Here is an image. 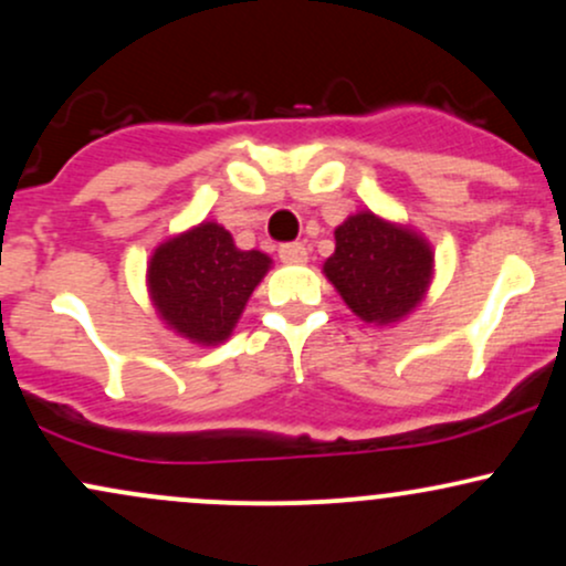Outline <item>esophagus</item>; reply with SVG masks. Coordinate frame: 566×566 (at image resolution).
<instances>
[{
    "label": "esophagus",
    "mask_w": 566,
    "mask_h": 566,
    "mask_svg": "<svg viewBox=\"0 0 566 566\" xmlns=\"http://www.w3.org/2000/svg\"><path fill=\"white\" fill-rule=\"evenodd\" d=\"M279 258H282L284 263H305L308 261V247L301 242H287L279 247Z\"/></svg>",
    "instance_id": "34e87169"
}]
</instances>
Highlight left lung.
I'll return each mask as SVG.
<instances>
[{"mask_svg":"<svg viewBox=\"0 0 566 566\" xmlns=\"http://www.w3.org/2000/svg\"><path fill=\"white\" fill-rule=\"evenodd\" d=\"M433 274V252L412 229L388 223L369 210L335 229V252L324 276L359 319L391 324L423 301Z\"/></svg>","mask_w":566,"mask_h":566,"instance_id":"8db88e82","label":"left lung"}]
</instances>
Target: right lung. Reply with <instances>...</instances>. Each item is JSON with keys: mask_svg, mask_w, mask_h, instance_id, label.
<instances>
[{"mask_svg": "<svg viewBox=\"0 0 566 566\" xmlns=\"http://www.w3.org/2000/svg\"><path fill=\"white\" fill-rule=\"evenodd\" d=\"M271 258L239 250L218 223L167 239L148 263V292L167 327L201 346H218L237 327Z\"/></svg>", "mask_w": 566, "mask_h": 566, "instance_id": "right-lung-1", "label": "right lung"}]
</instances>
